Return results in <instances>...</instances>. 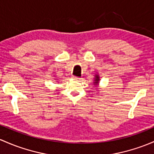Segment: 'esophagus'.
I'll return each instance as SVG.
<instances>
[{"instance_id":"34e87169","label":"esophagus","mask_w":154,"mask_h":154,"mask_svg":"<svg viewBox=\"0 0 154 154\" xmlns=\"http://www.w3.org/2000/svg\"><path fill=\"white\" fill-rule=\"evenodd\" d=\"M72 78L74 79V80H80V78H79L78 77H76V76H72Z\"/></svg>"}]
</instances>
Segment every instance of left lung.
I'll use <instances>...</instances> for the list:
<instances>
[{
	"mask_svg": "<svg viewBox=\"0 0 154 154\" xmlns=\"http://www.w3.org/2000/svg\"><path fill=\"white\" fill-rule=\"evenodd\" d=\"M99 81H100V76L96 74L95 75V78H94V84L96 85H97L99 84Z\"/></svg>",
	"mask_w": 154,
	"mask_h": 154,
	"instance_id": "obj_1",
	"label": "left lung"
}]
</instances>
